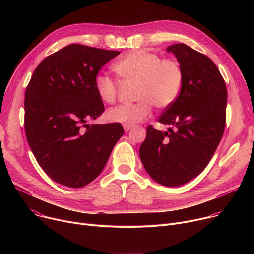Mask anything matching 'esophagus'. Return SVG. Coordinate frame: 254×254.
<instances>
[{
  "mask_svg": "<svg viewBox=\"0 0 254 254\" xmlns=\"http://www.w3.org/2000/svg\"><path fill=\"white\" fill-rule=\"evenodd\" d=\"M124 129L125 131H128L131 129V127L130 126H127V125H124Z\"/></svg>",
  "mask_w": 254,
  "mask_h": 254,
  "instance_id": "34e87169",
  "label": "esophagus"
}]
</instances>
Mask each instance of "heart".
<instances>
[{"mask_svg": "<svg viewBox=\"0 0 254 254\" xmlns=\"http://www.w3.org/2000/svg\"><path fill=\"white\" fill-rule=\"evenodd\" d=\"M114 70L126 82H137L134 103L120 104L106 113L113 123L134 126L147 120L153 105L164 110L172 105L179 96L184 81L181 63L173 58L163 59L148 50H132L120 58ZM94 87L101 101L114 103L119 95V82L106 74H97Z\"/></svg>", "mask_w": 254, "mask_h": 254, "instance_id": "obj_1", "label": "heart"}]
</instances>
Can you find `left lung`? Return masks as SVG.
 Instances as JSON below:
<instances>
[{
  "instance_id": "left-lung-1",
  "label": "left lung",
  "mask_w": 254,
  "mask_h": 254,
  "mask_svg": "<svg viewBox=\"0 0 254 254\" xmlns=\"http://www.w3.org/2000/svg\"><path fill=\"white\" fill-rule=\"evenodd\" d=\"M167 51L175 54L184 72L179 96L159 118L173 127L163 132L149 126L139 157L156 182L175 187L197 177L218 147L226 124L227 89L208 56L182 43Z\"/></svg>"
}]
</instances>
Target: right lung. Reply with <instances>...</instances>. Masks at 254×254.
<instances>
[{
  "mask_svg": "<svg viewBox=\"0 0 254 254\" xmlns=\"http://www.w3.org/2000/svg\"><path fill=\"white\" fill-rule=\"evenodd\" d=\"M119 51L71 44L35 69L25 92V131L43 171L55 182L81 188L103 170L124 134L119 123L88 125L104 112L94 79Z\"/></svg>",
  "mask_w": 254,
  "mask_h": 254,
  "instance_id": "1",
  "label": "right lung"
}]
</instances>
